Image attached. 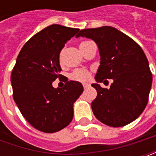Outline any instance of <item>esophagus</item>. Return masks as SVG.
I'll return each instance as SVG.
<instances>
[{"instance_id":"obj_1","label":"esophagus","mask_w":156,"mask_h":156,"mask_svg":"<svg viewBox=\"0 0 156 156\" xmlns=\"http://www.w3.org/2000/svg\"><path fill=\"white\" fill-rule=\"evenodd\" d=\"M88 87H89V84L88 83H83V87L84 88H87Z\"/></svg>"}]
</instances>
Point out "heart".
Segmentation results:
<instances>
[{
    "label": "heart",
    "instance_id": "1",
    "mask_svg": "<svg viewBox=\"0 0 156 156\" xmlns=\"http://www.w3.org/2000/svg\"><path fill=\"white\" fill-rule=\"evenodd\" d=\"M87 41H82L80 45H82L84 43H86ZM71 79L75 80V81H84L88 79L89 77V74L87 72V70L85 69H77V70H75L71 75H70Z\"/></svg>",
    "mask_w": 156,
    "mask_h": 156
}]
</instances>
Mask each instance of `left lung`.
Instances as JSON below:
<instances>
[{
	"label": "left lung",
	"instance_id": "obj_1",
	"mask_svg": "<svg viewBox=\"0 0 156 156\" xmlns=\"http://www.w3.org/2000/svg\"><path fill=\"white\" fill-rule=\"evenodd\" d=\"M78 37L92 39L99 48L101 62L94 76L96 83L92 84L97 91L91 103L94 116L115 128L134 122L145 109L152 86L143 50L134 40L110 26L82 29ZM106 79L113 80L108 90L99 84Z\"/></svg>",
	"mask_w": 156,
	"mask_h": 156
}]
</instances>
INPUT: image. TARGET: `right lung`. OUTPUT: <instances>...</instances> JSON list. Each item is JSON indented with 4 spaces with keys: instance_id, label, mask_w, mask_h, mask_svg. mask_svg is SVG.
Listing matches in <instances>:
<instances>
[{
    "instance_id": "1",
    "label": "right lung",
    "mask_w": 156,
    "mask_h": 156,
    "mask_svg": "<svg viewBox=\"0 0 156 156\" xmlns=\"http://www.w3.org/2000/svg\"><path fill=\"white\" fill-rule=\"evenodd\" d=\"M79 30L53 24L28 40L17 56L11 74L13 97L21 115L40 131H60L73 119L82 84L67 79L64 87L55 88L52 83L63 76L60 53Z\"/></svg>"
}]
</instances>
